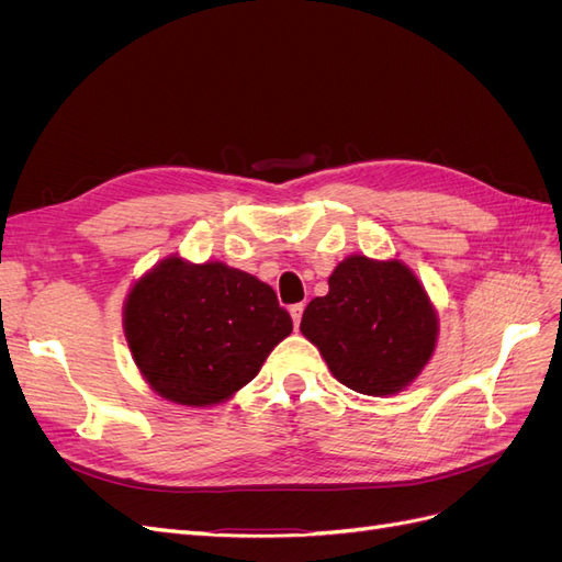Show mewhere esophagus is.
Instances as JSON below:
<instances>
[{
    "label": "esophagus",
    "mask_w": 562,
    "mask_h": 562,
    "mask_svg": "<svg viewBox=\"0 0 562 562\" xmlns=\"http://www.w3.org/2000/svg\"><path fill=\"white\" fill-rule=\"evenodd\" d=\"M302 312H304V304H293V307H291V316H293V326H295V328L300 326Z\"/></svg>",
    "instance_id": "obj_1"
}]
</instances>
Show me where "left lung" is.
I'll return each instance as SVG.
<instances>
[{
    "label": "left lung",
    "mask_w": 562,
    "mask_h": 562,
    "mask_svg": "<svg viewBox=\"0 0 562 562\" xmlns=\"http://www.w3.org/2000/svg\"><path fill=\"white\" fill-rule=\"evenodd\" d=\"M314 297L300 330L333 378L366 396H394L429 363L438 314L415 271L401 260L349 255Z\"/></svg>",
    "instance_id": "obj_1"
}]
</instances>
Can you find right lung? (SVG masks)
<instances>
[{
    "label": "right lung",
    "mask_w": 562,
    "mask_h": 562,
    "mask_svg": "<svg viewBox=\"0 0 562 562\" xmlns=\"http://www.w3.org/2000/svg\"><path fill=\"white\" fill-rule=\"evenodd\" d=\"M293 333L274 288L220 260L168 255L131 285L124 335L135 366L166 401L209 407L258 375Z\"/></svg>",
    "instance_id": "obj_1"
}]
</instances>
